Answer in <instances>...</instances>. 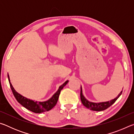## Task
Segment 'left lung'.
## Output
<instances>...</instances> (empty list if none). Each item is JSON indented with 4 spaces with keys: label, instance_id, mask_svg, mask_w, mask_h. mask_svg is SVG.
<instances>
[{
    "label": "left lung",
    "instance_id": "1",
    "mask_svg": "<svg viewBox=\"0 0 134 134\" xmlns=\"http://www.w3.org/2000/svg\"><path fill=\"white\" fill-rule=\"evenodd\" d=\"M80 89H81L80 99L83 105L85 106H86L87 108L89 109L92 110H95V111L104 110L106 109H108L109 107H110V106L112 105H113V104L115 102V101L119 98V97L121 96L122 93V91H121V93H120L118 94V96L116 98H115L114 99H113L110 101L105 102H101V103H93V102H91L88 101L84 97L82 93V89H81V86Z\"/></svg>",
    "mask_w": 134,
    "mask_h": 134
}]
</instances>
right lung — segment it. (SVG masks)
<instances>
[{
	"mask_svg": "<svg viewBox=\"0 0 134 134\" xmlns=\"http://www.w3.org/2000/svg\"><path fill=\"white\" fill-rule=\"evenodd\" d=\"M8 76L11 90H12L13 94L14 95L16 99V100L21 104V105L23 106L24 107L27 109L32 111V112L34 113H37L47 112V111H48L49 110H51L52 108H53L54 106H55L57 103L59 95L60 94L61 90L63 89V87H64L68 83L67 80L65 81L64 84H63L62 86H60L57 92L55 93L53 95V97H52L51 99H49L48 100L40 102L37 101L34 102L32 100L27 99L26 97L22 96V95L16 92L14 88L13 87L12 84L10 83L9 76V75H8Z\"/></svg>",
	"mask_w": 134,
	"mask_h": 134,
	"instance_id": "add662e5",
	"label": "right lung"
}]
</instances>
